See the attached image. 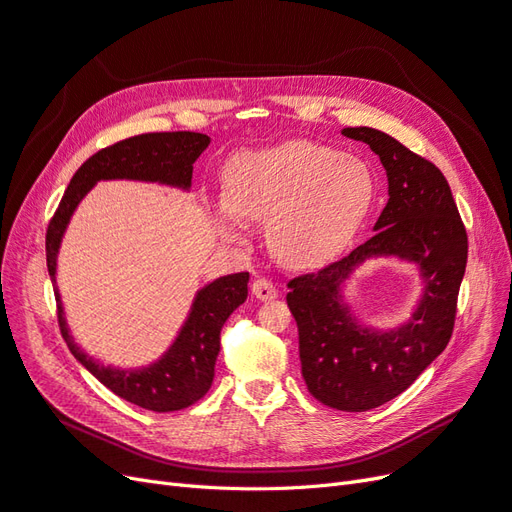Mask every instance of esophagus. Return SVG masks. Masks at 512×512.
Returning <instances> with one entry per match:
<instances>
[{"instance_id":"1","label":"esophagus","mask_w":512,"mask_h":512,"mask_svg":"<svg viewBox=\"0 0 512 512\" xmlns=\"http://www.w3.org/2000/svg\"><path fill=\"white\" fill-rule=\"evenodd\" d=\"M252 294H254L258 300L267 302V300H275L279 292H277V288H275V285H273L269 279H256V281L252 283Z\"/></svg>"}]
</instances>
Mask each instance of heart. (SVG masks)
<instances>
[{
	"label": "heart",
	"mask_w": 512,
	"mask_h": 512,
	"mask_svg": "<svg viewBox=\"0 0 512 512\" xmlns=\"http://www.w3.org/2000/svg\"><path fill=\"white\" fill-rule=\"evenodd\" d=\"M374 201L365 163L313 142L235 157L227 195H214V222L229 241L245 222L269 220L273 256L290 269H317L349 248Z\"/></svg>",
	"instance_id": "obj_1"
}]
</instances>
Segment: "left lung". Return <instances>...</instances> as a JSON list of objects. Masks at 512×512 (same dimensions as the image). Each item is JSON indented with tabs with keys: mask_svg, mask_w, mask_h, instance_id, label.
Here are the masks:
<instances>
[{
	"mask_svg": "<svg viewBox=\"0 0 512 512\" xmlns=\"http://www.w3.org/2000/svg\"><path fill=\"white\" fill-rule=\"evenodd\" d=\"M342 134L380 157L388 201L372 239L319 273L288 283V306L311 395L340 412H367L401 395L445 351L468 239L452 189L435 163L374 128H344ZM378 257L414 263L421 279L413 315L384 331L361 324L345 294L362 264Z\"/></svg>",
	"mask_w": 512,
	"mask_h": 512,
	"instance_id": "left-lung-1",
	"label": "left lung"
}]
</instances>
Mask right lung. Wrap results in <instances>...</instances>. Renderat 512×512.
Here are the masks:
<instances>
[{"mask_svg":"<svg viewBox=\"0 0 512 512\" xmlns=\"http://www.w3.org/2000/svg\"><path fill=\"white\" fill-rule=\"evenodd\" d=\"M208 145L210 136L206 134L155 132L132 136L98 151L73 174L46 235L48 273L58 302L60 332L67 340L69 351L117 397L151 412H176L208 393L220 353V330L229 315L248 298L250 273L222 275L203 285L195 292L191 309L166 351L151 363L119 367L102 365L71 334L65 304L56 285L58 254L75 210L100 180L153 182L159 187L189 193L193 185V163Z\"/></svg>","mask_w":512,"mask_h":512,"instance_id":"add662e5","label":"right lung"}]
</instances>
